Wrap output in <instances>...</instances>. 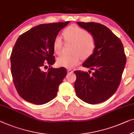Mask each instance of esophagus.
Wrapping results in <instances>:
<instances>
[{
	"mask_svg": "<svg viewBox=\"0 0 134 134\" xmlns=\"http://www.w3.org/2000/svg\"><path fill=\"white\" fill-rule=\"evenodd\" d=\"M67 71H68V74H72L74 72V71L71 69H68Z\"/></svg>",
	"mask_w": 134,
	"mask_h": 134,
	"instance_id": "34e87169",
	"label": "esophagus"
}]
</instances>
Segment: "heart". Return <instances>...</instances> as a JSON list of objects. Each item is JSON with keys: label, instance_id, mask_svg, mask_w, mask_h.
Returning <instances> with one entry per match:
<instances>
[{"label": "heart", "instance_id": "1", "mask_svg": "<svg viewBox=\"0 0 134 134\" xmlns=\"http://www.w3.org/2000/svg\"><path fill=\"white\" fill-rule=\"evenodd\" d=\"M63 36L67 42L72 43L71 55H63L57 59V64L66 68H72L78 65L81 58L86 59L93 54L96 48V41L93 36L85 29L72 25L63 30ZM63 42L60 36L54 38L53 49L55 54L62 52Z\"/></svg>", "mask_w": 134, "mask_h": 134}]
</instances>
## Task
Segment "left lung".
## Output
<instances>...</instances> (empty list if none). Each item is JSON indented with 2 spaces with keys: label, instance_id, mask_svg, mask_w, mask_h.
Segmentation results:
<instances>
[{
  "label": "left lung",
  "instance_id": "8db88e82",
  "mask_svg": "<svg viewBox=\"0 0 134 134\" xmlns=\"http://www.w3.org/2000/svg\"><path fill=\"white\" fill-rule=\"evenodd\" d=\"M77 23L93 36L96 48L82 65L94 70L92 75L74 71L75 93L84 102L99 104L110 98L119 87L126 62L124 48L120 39L105 26L93 22Z\"/></svg>",
  "mask_w": 134,
  "mask_h": 134
}]
</instances>
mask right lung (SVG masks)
<instances>
[{"instance_id":"add662e5","label":"right lung","mask_w":134,"mask_h":134,"mask_svg":"<svg viewBox=\"0 0 134 134\" xmlns=\"http://www.w3.org/2000/svg\"><path fill=\"white\" fill-rule=\"evenodd\" d=\"M69 23L40 24L21 35L16 41L10 57L11 74L18 93L27 102L42 105L56 96L67 71L63 67H51L55 63L53 42ZM47 64L51 68L43 71Z\"/></svg>"}]
</instances>
